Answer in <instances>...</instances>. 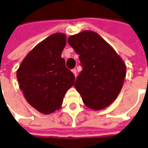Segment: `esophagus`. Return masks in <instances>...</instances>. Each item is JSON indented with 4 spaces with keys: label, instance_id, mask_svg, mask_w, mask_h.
<instances>
[{
    "label": "esophagus",
    "instance_id": "esophagus-1",
    "mask_svg": "<svg viewBox=\"0 0 148 148\" xmlns=\"http://www.w3.org/2000/svg\"><path fill=\"white\" fill-rule=\"evenodd\" d=\"M72 73H73V74H74V76L76 77V75H77V70H76L75 69H72Z\"/></svg>",
    "mask_w": 148,
    "mask_h": 148
}]
</instances>
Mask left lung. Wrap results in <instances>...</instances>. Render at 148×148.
I'll use <instances>...</instances> for the list:
<instances>
[{
  "label": "left lung",
  "mask_w": 148,
  "mask_h": 148,
  "mask_svg": "<svg viewBox=\"0 0 148 148\" xmlns=\"http://www.w3.org/2000/svg\"><path fill=\"white\" fill-rule=\"evenodd\" d=\"M68 42L79 55L83 69L74 87L84 105L96 110L109 106L123 87L126 66L120 56L100 35L83 31L70 36Z\"/></svg>",
  "instance_id": "left-lung-1"
}]
</instances>
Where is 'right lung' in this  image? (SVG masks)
<instances>
[{
	"label": "right lung",
	"mask_w": 148,
	"mask_h": 148,
	"mask_svg": "<svg viewBox=\"0 0 148 148\" xmlns=\"http://www.w3.org/2000/svg\"><path fill=\"white\" fill-rule=\"evenodd\" d=\"M65 44L64 33L51 34L26 56L17 70L25 99L42 114L49 115L60 108L64 94L75 81L61 58Z\"/></svg>",
	"instance_id": "obj_1"
}]
</instances>
